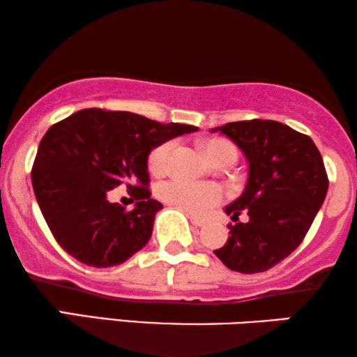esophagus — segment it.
<instances>
[{
  "mask_svg": "<svg viewBox=\"0 0 357 357\" xmlns=\"http://www.w3.org/2000/svg\"><path fill=\"white\" fill-rule=\"evenodd\" d=\"M188 218H190V221H192V225H193V226H197V228H202V226L206 223L205 220H202V218H197L195 215H188Z\"/></svg>",
  "mask_w": 357,
  "mask_h": 357,
  "instance_id": "esophagus-1",
  "label": "esophagus"
}]
</instances>
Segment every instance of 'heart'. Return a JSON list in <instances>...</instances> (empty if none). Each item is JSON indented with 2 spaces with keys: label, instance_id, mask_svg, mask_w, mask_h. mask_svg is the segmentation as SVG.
I'll list each match as a JSON object with an SVG mask.
<instances>
[{
  "label": "heart",
  "instance_id": "1",
  "mask_svg": "<svg viewBox=\"0 0 357 357\" xmlns=\"http://www.w3.org/2000/svg\"><path fill=\"white\" fill-rule=\"evenodd\" d=\"M202 149L208 157V160L216 164L223 159H236V149L231 142L225 139H206L202 142ZM174 142H162L151 151L149 159H147V167L151 174L164 175L169 169L170 157H172ZM157 197L167 205L178 208L188 215H205L211 208L220 205L225 198V192L220 185L216 183H195L187 182L182 178H172L167 182L160 183L157 188Z\"/></svg>",
  "mask_w": 357,
  "mask_h": 357
}]
</instances>
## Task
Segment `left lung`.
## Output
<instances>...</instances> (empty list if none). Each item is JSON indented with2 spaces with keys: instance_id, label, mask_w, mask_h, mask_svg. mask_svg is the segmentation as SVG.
<instances>
[{
  "instance_id": "1",
  "label": "left lung",
  "mask_w": 357,
  "mask_h": 357,
  "mask_svg": "<svg viewBox=\"0 0 357 357\" xmlns=\"http://www.w3.org/2000/svg\"><path fill=\"white\" fill-rule=\"evenodd\" d=\"M228 136L249 162L246 188L225 208L237 221L215 254L241 274L266 272L290 256L308 233L325 202L328 175L321 154L307 134L271 119L228 123L211 129Z\"/></svg>"
}]
</instances>
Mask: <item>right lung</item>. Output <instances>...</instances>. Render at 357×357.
Wrapping results in <instances>:
<instances>
[{
  "mask_svg": "<svg viewBox=\"0 0 357 357\" xmlns=\"http://www.w3.org/2000/svg\"><path fill=\"white\" fill-rule=\"evenodd\" d=\"M129 111L80 109L49 128L32 165V188L44 220L63 251L91 267H113L151 239L162 208L149 192L147 157L162 142L195 132ZM126 186L137 202L128 212L107 200Z\"/></svg>",
  "mask_w": 357,
  "mask_h": 357,
  "instance_id": "add662e5",
  "label": "right lung"
}]
</instances>
